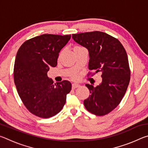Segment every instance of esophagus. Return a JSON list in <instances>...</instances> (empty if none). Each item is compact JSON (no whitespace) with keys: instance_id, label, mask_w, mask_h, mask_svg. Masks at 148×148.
<instances>
[{"instance_id":"obj_1","label":"esophagus","mask_w":148,"mask_h":148,"mask_svg":"<svg viewBox=\"0 0 148 148\" xmlns=\"http://www.w3.org/2000/svg\"><path fill=\"white\" fill-rule=\"evenodd\" d=\"M79 86V84H73L72 85V89H75L76 88H77V87H78Z\"/></svg>"}]
</instances>
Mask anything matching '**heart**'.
I'll return each instance as SVG.
<instances>
[{"mask_svg": "<svg viewBox=\"0 0 148 148\" xmlns=\"http://www.w3.org/2000/svg\"><path fill=\"white\" fill-rule=\"evenodd\" d=\"M79 47H80V46H75V47H74V49H76V48H79ZM61 53H62V52H61V53H59V57H60V56H61ZM77 77L76 75H73V76H72V79H76Z\"/></svg>", "mask_w": 148, "mask_h": 148, "instance_id": "heart-1", "label": "heart"}]
</instances>
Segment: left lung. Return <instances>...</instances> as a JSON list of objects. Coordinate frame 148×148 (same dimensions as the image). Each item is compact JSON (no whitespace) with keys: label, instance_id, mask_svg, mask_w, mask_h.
<instances>
[{"label":"left lung","instance_id":"obj_1","mask_svg":"<svg viewBox=\"0 0 148 148\" xmlns=\"http://www.w3.org/2000/svg\"><path fill=\"white\" fill-rule=\"evenodd\" d=\"M72 38L88 49L89 69L101 72L102 83L97 86L86 84L90 95L84 100L86 108L96 116H104L114 110L126 92L131 78V70L127 52L117 38L101 31L73 34Z\"/></svg>","mask_w":148,"mask_h":148}]
</instances>
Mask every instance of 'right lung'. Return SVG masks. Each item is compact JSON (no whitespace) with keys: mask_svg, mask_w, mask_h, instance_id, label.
<instances>
[{"mask_svg":"<svg viewBox=\"0 0 148 148\" xmlns=\"http://www.w3.org/2000/svg\"><path fill=\"white\" fill-rule=\"evenodd\" d=\"M71 35L44 34L27 40L20 46L15 60L14 79L26 108L42 118H49L61 111L71 91L70 82L53 83L47 77L51 66H57L61 49Z\"/></svg>","mask_w":148,"mask_h":148,"instance_id":"add662e5","label":"right lung"}]
</instances>
